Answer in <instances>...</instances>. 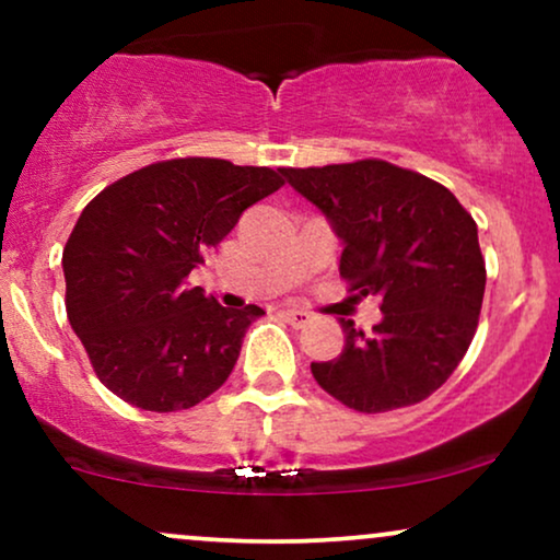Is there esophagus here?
Here are the masks:
<instances>
[{
	"mask_svg": "<svg viewBox=\"0 0 560 560\" xmlns=\"http://www.w3.org/2000/svg\"><path fill=\"white\" fill-rule=\"evenodd\" d=\"M281 313H284V318H287L292 326H298V329H300V326H305L307 320L313 318L311 313L302 311V307H284V311H281Z\"/></svg>",
	"mask_w": 560,
	"mask_h": 560,
	"instance_id": "esophagus-1",
	"label": "esophagus"
}]
</instances>
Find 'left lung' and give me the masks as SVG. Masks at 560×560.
<instances>
[{"label":"left lung","instance_id":"obj_1","mask_svg":"<svg viewBox=\"0 0 560 560\" xmlns=\"http://www.w3.org/2000/svg\"><path fill=\"white\" fill-rule=\"evenodd\" d=\"M281 173L342 240L350 292L382 298L371 334L339 318L345 350L311 363L313 378L361 413L427 400L477 334L487 271L471 213L442 184L387 160Z\"/></svg>","mask_w":560,"mask_h":560}]
</instances>
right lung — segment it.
<instances>
[{
    "label": "right lung",
    "instance_id": "add662e5",
    "mask_svg": "<svg viewBox=\"0 0 560 560\" xmlns=\"http://www.w3.org/2000/svg\"><path fill=\"white\" fill-rule=\"evenodd\" d=\"M281 186V168L176 158L128 173L83 208L62 249L66 311L113 395L171 413L226 382L266 311L223 307L189 273Z\"/></svg>",
    "mask_w": 560,
    "mask_h": 560
}]
</instances>
